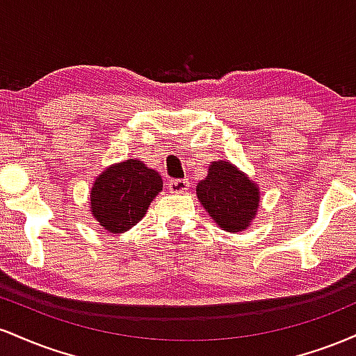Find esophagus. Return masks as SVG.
Segmentation results:
<instances>
[{
  "mask_svg": "<svg viewBox=\"0 0 356 356\" xmlns=\"http://www.w3.org/2000/svg\"><path fill=\"white\" fill-rule=\"evenodd\" d=\"M187 187H189V181L187 179H172V181H169V184H167V189H169V192H172V194H182V192L187 191Z\"/></svg>",
  "mask_w": 356,
  "mask_h": 356,
  "instance_id": "34e87169",
  "label": "esophagus"
}]
</instances>
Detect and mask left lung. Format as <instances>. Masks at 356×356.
<instances>
[{
  "label": "left lung",
  "instance_id": "left-lung-1",
  "mask_svg": "<svg viewBox=\"0 0 356 356\" xmlns=\"http://www.w3.org/2000/svg\"><path fill=\"white\" fill-rule=\"evenodd\" d=\"M195 194L214 222L234 234L249 227L259 207L257 184L226 161L211 162Z\"/></svg>",
  "mask_w": 356,
  "mask_h": 356
}]
</instances>
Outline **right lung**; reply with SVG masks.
I'll use <instances>...</instances> for the list:
<instances>
[{
    "instance_id": "right-lung-1",
    "label": "right lung",
    "mask_w": 356,
    "mask_h": 356,
    "mask_svg": "<svg viewBox=\"0 0 356 356\" xmlns=\"http://www.w3.org/2000/svg\"><path fill=\"white\" fill-rule=\"evenodd\" d=\"M162 191V177L138 159L110 165L95 179L90 191L93 218L105 231L125 232L145 216Z\"/></svg>"
}]
</instances>
